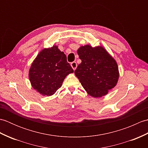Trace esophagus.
<instances>
[{"instance_id":"34e87169","label":"esophagus","mask_w":148,"mask_h":148,"mask_svg":"<svg viewBox=\"0 0 148 148\" xmlns=\"http://www.w3.org/2000/svg\"><path fill=\"white\" fill-rule=\"evenodd\" d=\"M71 65L72 68L73 69V70H74H74H76V67H77V64H76V62H72L71 64Z\"/></svg>"}]
</instances>
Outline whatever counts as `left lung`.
<instances>
[{"mask_svg": "<svg viewBox=\"0 0 148 148\" xmlns=\"http://www.w3.org/2000/svg\"><path fill=\"white\" fill-rule=\"evenodd\" d=\"M77 52L81 63L74 74L81 85L88 95L95 98L106 95L118 83L117 62L101 46H82Z\"/></svg>", "mask_w": 148, "mask_h": 148, "instance_id": "left-lung-1", "label": "left lung"}]
</instances>
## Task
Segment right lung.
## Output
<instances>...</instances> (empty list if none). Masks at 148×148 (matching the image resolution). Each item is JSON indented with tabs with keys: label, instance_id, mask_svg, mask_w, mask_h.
Returning a JSON list of instances; mask_svg holds the SVG:
<instances>
[{
	"label": "right lung",
	"instance_id": "1",
	"mask_svg": "<svg viewBox=\"0 0 148 148\" xmlns=\"http://www.w3.org/2000/svg\"><path fill=\"white\" fill-rule=\"evenodd\" d=\"M72 72L66 55L55 45L40 51L30 66L29 77L33 88L48 97L55 93L65 77Z\"/></svg>",
	"mask_w": 148,
	"mask_h": 148
}]
</instances>
